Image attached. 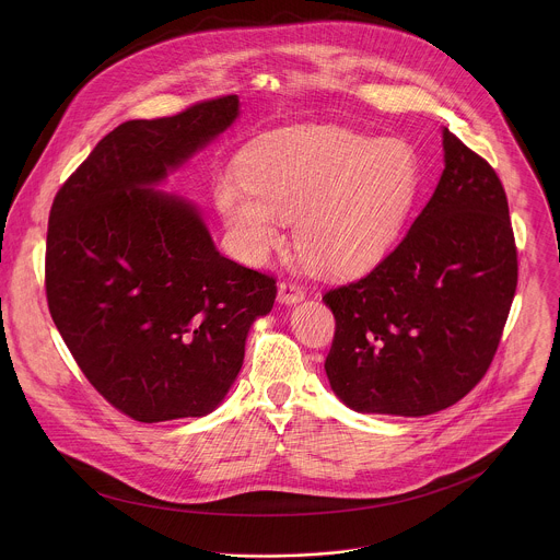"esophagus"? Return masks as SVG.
I'll list each match as a JSON object with an SVG mask.
<instances>
[{
  "label": "esophagus",
  "mask_w": 560,
  "mask_h": 560,
  "mask_svg": "<svg viewBox=\"0 0 560 560\" xmlns=\"http://www.w3.org/2000/svg\"><path fill=\"white\" fill-rule=\"evenodd\" d=\"M304 289L295 282H280L278 284V302L284 304V306H293V304H300L304 300Z\"/></svg>",
  "instance_id": "esophagus-1"
}]
</instances>
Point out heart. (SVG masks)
Returning <instances> with one entry per match:
<instances>
[{
    "instance_id": "heart-1",
    "label": "heart",
    "mask_w": 560,
    "mask_h": 560,
    "mask_svg": "<svg viewBox=\"0 0 560 560\" xmlns=\"http://www.w3.org/2000/svg\"><path fill=\"white\" fill-rule=\"evenodd\" d=\"M222 178L215 207L249 260L262 258L295 220L300 256L345 278L373 269L400 237L420 189L413 149L336 127H293L258 138Z\"/></svg>"
}]
</instances>
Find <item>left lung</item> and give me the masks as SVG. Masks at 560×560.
I'll list each match as a JSON object with an SVG mask.
<instances>
[{"instance_id":"1","label":"left lung","mask_w":560,"mask_h":560,"mask_svg":"<svg viewBox=\"0 0 560 560\" xmlns=\"http://www.w3.org/2000/svg\"><path fill=\"white\" fill-rule=\"evenodd\" d=\"M444 170L409 233L369 276L323 295L336 319L334 395L360 413L427 416L491 364L517 287L506 194L442 127Z\"/></svg>"}]
</instances>
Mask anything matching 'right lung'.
Here are the masks:
<instances>
[{"label":"right lung","instance_id":"add662e5","mask_svg":"<svg viewBox=\"0 0 560 560\" xmlns=\"http://www.w3.org/2000/svg\"><path fill=\"white\" fill-rule=\"evenodd\" d=\"M240 96L107 133L60 187L49 313L88 382L140 422L202 418L240 375L273 278L226 258L189 198L158 189L240 118Z\"/></svg>","mask_w":560,"mask_h":560}]
</instances>
